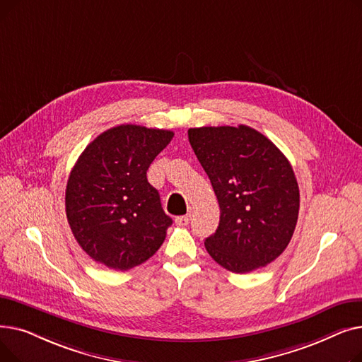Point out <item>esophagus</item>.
<instances>
[{
  "instance_id": "obj_1",
  "label": "esophagus",
  "mask_w": 362,
  "mask_h": 362,
  "mask_svg": "<svg viewBox=\"0 0 362 362\" xmlns=\"http://www.w3.org/2000/svg\"><path fill=\"white\" fill-rule=\"evenodd\" d=\"M189 220H191V216L186 214V216H179V217H176L175 221H176L177 226H182V227H183V226H187V224H189Z\"/></svg>"
}]
</instances>
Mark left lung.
<instances>
[{
	"label": "left lung",
	"instance_id": "8db88e82",
	"mask_svg": "<svg viewBox=\"0 0 362 362\" xmlns=\"http://www.w3.org/2000/svg\"><path fill=\"white\" fill-rule=\"evenodd\" d=\"M189 142L211 180L220 223L205 248L221 267L250 273L289 245L299 213V187L283 152L258 130L240 124L194 127Z\"/></svg>",
	"mask_w": 362,
	"mask_h": 362
}]
</instances>
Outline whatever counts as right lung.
I'll use <instances>...</instances> for the list:
<instances>
[{"instance_id":"add662e5","label":"right lung","mask_w":362,"mask_h":362,"mask_svg":"<svg viewBox=\"0 0 362 362\" xmlns=\"http://www.w3.org/2000/svg\"><path fill=\"white\" fill-rule=\"evenodd\" d=\"M175 133L136 124L95 138L70 171L66 214L81 248L105 267L126 272L154 255L171 220L146 170Z\"/></svg>"}]
</instances>
